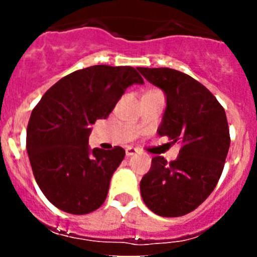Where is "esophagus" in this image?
Listing matches in <instances>:
<instances>
[{
    "mask_svg": "<svg viewBox=\"0 0 257 257\" xmlns=\"http://www.w3.org/2000/svg\"><path fill=\"white\" fill-rule=\"evenodd\" d=\"M136 153H138V149H135V148H127V149H126V156H127V157L135 156Z\"/></svg>",
    "mask_w": 257,
    "mask_h": 257,
    "instance_id": "esophagus-1",
    "label": "esophagus"
}]
</instances>
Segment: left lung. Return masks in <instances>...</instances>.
<instances>
[{"mask_svg":"<svg viewBox=\"0 0 257 257\" xmlns=\"http://www.w3.org/2000/svg\"><path fill=\"white\" fill-rule=\"evenodd\" d=\"M138 69L166 96L157 133L181 144L172 162L154 157L140 181V193L147 207L157 215L183 216L210 196L221 176L230 145L225 110L205 86L183 72Z\"/></svg>","mask_w":257,"mask_h":257,"instance_id":"obj_1","label":"left lung"}]
</instances>
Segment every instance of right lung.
Returning <instances> with one entry per match:
<instances>
[{
	"label": "right lung",
	"mask_w": 257,
	"mask_h": 257,
	"mask_svg": "<svg viewBox=\"0 0 257 257\" xmlns=\"http://www.w3.org/2000/svg\"><path fill=\"white\" fill-rule=\"evenodd\" d=\"M133 67L92 65L76 70L50 87L32 112L27 152L38 187L59 210L85 215L108 194L124 149H90L96 119H105L131 85H143Z\"/></svg>",
	"instance_id": "obj_1"
}]
</instances>
